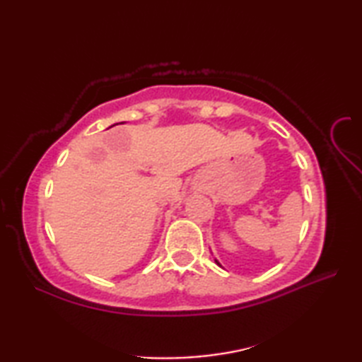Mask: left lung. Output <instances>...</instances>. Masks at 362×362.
<instances>
[{
  "mask_svg": "<svg viewBox=\"0 0 362 362\" xmlns=\"http://www.w3.org/2000/svg\"><path fill=\"white\" fill-rule=\"evenodd\" d=\"M214 261H216V263H218V264H219V261H218V259H214ZM219 266H221V264H219Z\"/></svg>",
  "mask_w": 362,
  "mask_h": 362,
  "instance_id": "8db88e82",
  "label": "left lung"
}]
</instances>
